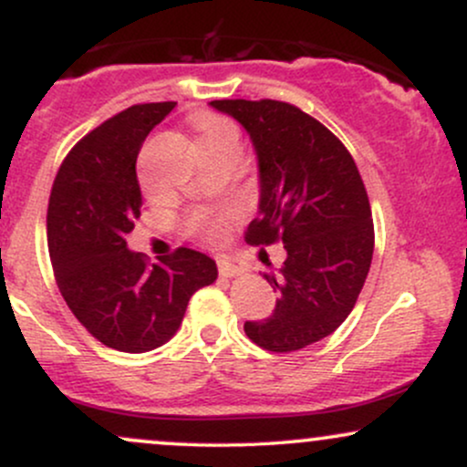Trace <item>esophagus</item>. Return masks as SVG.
<instances>
[{
    "label": "esophagus",
    "instance_id": "esophagus-1",
    "mask_svg": "<svg viewBox=\"0 0 467 467\" xmlns=\"http://www.w3.org/2000/svg\"><path fill=\"white\" fill-rule=\"evenodd\" d=\"M241 267L234 265V264H228V261H219V275L223 278H233V276H239L241 275Z\"/></svg>",
    "mask_w": 467,
    "mask_h": 467
}]
</instances>
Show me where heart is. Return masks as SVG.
<instances>
[{
	"label": "heart",
	"instance_id": "b5f03b06",
	"mask_svg": "<svg viewBox=\"0 0 467 467\" xmlns=\"http://www.w3.org/2000/svg\"><path fill=\"white\" fill-rule=\"evenodd\" d=\"M192 130L197 133V149H233L239 153V140L241 133L237 122L233 118L213 114V111H202V114L192 116ZM142 189L147 195H153L155 189L142 178ZM226 219L219 215H211V213L197 211L186 219V228L191 230L197 237H203L206 241H217L222 237Z\"/></svg>",
	"mask_w": 467,
	"mask_h": 467
}]
</instances>
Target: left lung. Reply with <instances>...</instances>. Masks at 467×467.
<instances>
[{
  "label": "left lung",
  "instance_id": "8db88e82",
  "mask_svg": "<svg viewBox=\"0 0 467 467\" xmlns=\"http://www.w3.org/2000/svg\"><path fill=\"white\" fill-rule=\"evenodd\" d=\"M248 131L259 162V215L245 241H281L287 259L265 281L278 294L270 318L245 336L267 351L314 345L345 323L373 259L371 203L345 144L298 107L281 100H213Z\"/></svg>",
  "mask_w": 467,
  "mask_h": 467
}]
</instances>
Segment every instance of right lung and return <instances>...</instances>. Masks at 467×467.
Returning a JSON list of instances; mask_svg holds the SVG:
<instances>
[{
    "label": "right lung",
    "mask_w": 467,
    "mask_h": 467,
    "mask_svg": "<svg viewBox=\"0 0 467 467\" xmlns=\"http://www.w3.org/2000/svg\"><path fill=\"white\" fill-rule=\"evenodd\" d=\"M175 103H144L89 131L67 153L47 203V250L57 285L96 340L144 353L175 336L197 289L217 278L211 256L178 248L147 265L127 248L140 217L136 160Z\"/></svg>",
    "instance_id": "1"
}]
</instances>
